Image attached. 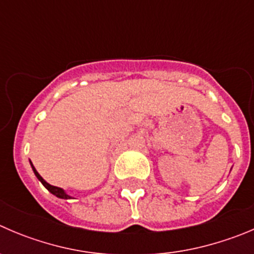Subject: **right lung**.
<instances>
[{"mask_svg": "<svg viewBox=\"0 0 254 254\" xmlns=\"http://www.w3.org/2000/svg\"><path fill=\"white\" fill-rule=\"evenodd\" d=\"M30 163H31V167H32V171H33V173H35V176L36 177L38 178V181H40L41 183H42L43 186H45L46 188H47L48 190H50L51 193H52L53 195H56V197H59V198H62V199H71V195L69 194H67L66 193V190H62V188H60V187H56V186H51L50 183H47L46 182L45 180H43L42 177H41L40 176V173L37 172V171H36V168L33 167V165H32V162L30 161Z\"/></svg>", "mask_w": 254, "mask_h": 254, "instance_id": "add662e5", "label": "right lung"}]
</instances>
